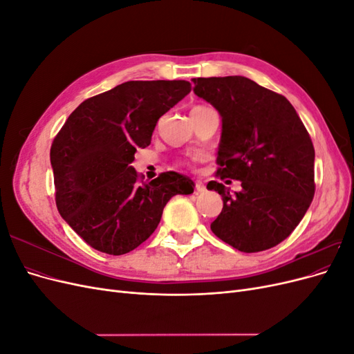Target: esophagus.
I'll return each mask as SVG.
<instances>
[{"label":"esophagus","mask_w":354,"mask_h":354,"mask_svg":"<svg viewBox=\"0 0 354 354\" xmlns=\"http://www.w3.org/2000/svg\"><path fill=\"white\" fill-rule=\"evenodd\" d=\"M195 190H196V194H205L207 187H205V185L202 183L201 180H198V181H195Z\"/></svg>","instance_id":"34e87169"}]
</instances>
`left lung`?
I'll return each instance as SVG.
<instances>
[{"label": "left lung", "instance_id": "8db88e82", "mask_svg": "<svg viewBox=\"0 0 354 354\" xmlns=\"http://www.w3.org/2000/svg\"><path fill=\"white\" fill-rule=\"evenodd\" d=\"M195 94L221 116L217 176L242 190L209 181L223 198L211 230L242 252H260L286 239L315 196V147L294 106L245 77L194 78Z\"/></svg>", "mask_w": 354, "mask_h": 354}]
</instances>
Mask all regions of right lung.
<instances>
[{
    "mask_svg": "<svg viewBox=\"0 0 354 354\" xmlns=\"http://www.w3.org/2000/svg\"><path fill=\"white\" fill-rule=\"evenodd\" d=\"M189 93L187 81H128L84 100L55 137L56 205L91 248L133 251L155 232L171 198L194 194L183 174L168 171L140 183L131 167L159 118Z\"/></svg>",
    "mask_w": 354,
    "mask_h": 354,
    "instance_id": "1",
    "label": "right lung"
}]
</instances>
